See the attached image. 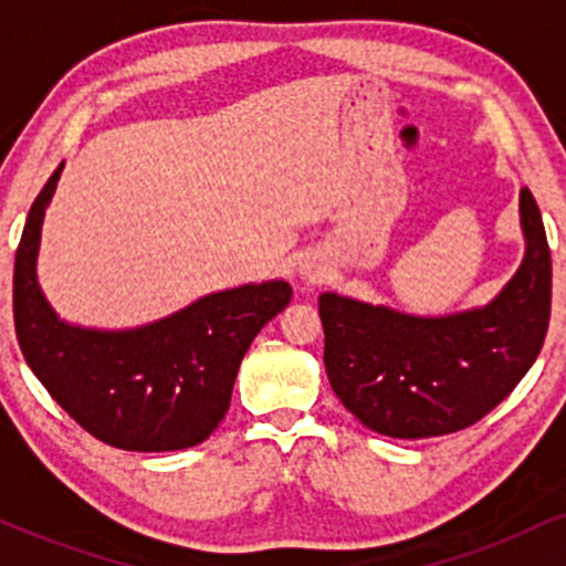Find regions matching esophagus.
I'll return each mask as SVG.
<instances>
[{"label": "esophagus", "mask_w": 566, "mask_h": 566, "mask_svg": "<svg viewBox=\"0 0 566 566\" xmlns=\"http://www.w3.org/2000/svg\"><path fill=\"white\" fill-rule=\"evenodd\" d=\"M297 274H301L305 284H316V282H322V279H324V269H322V265L305 261V263L297 265Z\"/></svg>", "instance_id": "1"}]
</instances>
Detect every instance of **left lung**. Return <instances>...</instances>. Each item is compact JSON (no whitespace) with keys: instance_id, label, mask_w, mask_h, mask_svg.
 <instances>
[{"instance_id":"obj_1","label":"left lung","mask_w":566,"mask_h":566,"mask_svg":"<svg viewBox=\"0 0 566 566\" xmlns=\"http://www.w3.org/2000/svg\"><path fill=\"white\" fill-rule=\"evenodd\" d=\"M518 212L527 255L484 308L423 319L335 292L319 297L327 378L367 428L396 439L463 431L535 365L551 319V250L530 188Z\"/></svg>"}]
</instances>
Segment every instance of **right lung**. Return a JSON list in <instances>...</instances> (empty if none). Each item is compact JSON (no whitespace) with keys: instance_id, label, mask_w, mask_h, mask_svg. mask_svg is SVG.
<instances>
[{"instance_id":"1","label":"right lung","mask_w":566,"mask_h":566,"mask_svg":"<svg viewBox=\"0 0 566 566\" xmlns=\"http://www.w3.org/2000/svg\"><path fill=\"white\" fill-rule=\"evenodd\" d=\"M61 170L31 205L15 252L12 319L25 361L57 405L106 444L133 452L199 444L226 418L252 337L290 303L292 287L263 282L216 292L125 333L69 327L36 284L44 207Z\"/></svg>"}]
</instances>
